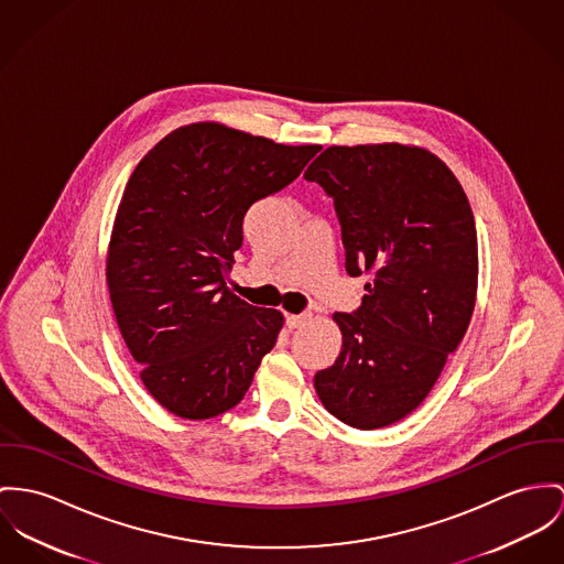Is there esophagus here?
I'll return each instance as SVG.
<instances>
[{"instance_id": "34e87169", "label": "esophagus", "mask_w": 564, "mask_h": 564, "mask_svg": "<svg viewBox=\"0 0 564 564\" xmlns=\"http://www.w3.org/2000/svg\"><path fill=\"white\" fill-rule=\"evenodd\" d=\"M311 319H313V313H311V311H304V313H299V315H288V317H285V322H288L290 328H301L304 324H308Z\"/></svg>"}]
</instances>
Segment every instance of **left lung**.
<instances>
[{"mask_svg":"<svg viewBox=\"0 0 564 564\" xmlns=\"http://www.w3.org/2000/svg\"><path fill=\"white\" fill-rule=\"evenodd\" d=\"M333 199L349 276L369 274L335 365L315 373L324 408L356 430L414 412L462 344L477 299V227L453 172L423 148L333 145L304 172Z\"/></svg>","mask_w":564,"mask_h":564,"instance_id":"left-lung-1","label":"left lung"}]
</instances>
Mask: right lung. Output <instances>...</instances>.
Listing matches in <instances>:
<instances>
[{"label": "right lung", "mask_w": 564, "mask_h": 564, "mask_svg": "<svg viewBox=\"0 0 564 564\" xmlns=\"http://www.w3.org/2000/svg\"><path fill=\"white\" fill-rule=\"evenodd\" d=\"M319 150L191 124L159 141L130 175L107 285L145 389L175 416L231 410L276 344L283 315L240 301L227 279L249 208L292 184Z\"/></svg>", "instance_id": "obj_1"}]
</instances>
